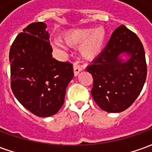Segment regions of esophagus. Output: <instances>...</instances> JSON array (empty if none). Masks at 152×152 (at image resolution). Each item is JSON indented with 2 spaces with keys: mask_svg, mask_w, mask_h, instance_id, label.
Segmentation results:
<instances>
[{
  "mask_svg": "<svg viewBox=\"0 0 152 152\" xmlns=\"http://www.w3.org/2000/svg\"><path fill=\"white\" fill-rule=\"evenodd\" d=\"M73 71H74V76H76L78 74H79L81 71H82V68L76 63H74L73 65Z\"/></svg>",
  "mask_w": 152,
  "mask_h": 152,
  "instance_id": "esophagus-1",
  "label": "esophagus"
}]
</instances>
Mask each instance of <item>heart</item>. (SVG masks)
Returning <instances> with one entry per match:
<instances>
[{"label": "heart", "instance_id": "obj_1", "mask_svg": "<svg viewBox=\"0 0 152 152\" xmlns=\"http://www.w3.org/2000/svg\"><path fill=\"white\" fill-rule=\"evenodd\" d=\"M63 41L71 47H78L80 57L86 60L92 61L100 56L105 48L107 40V31L102 26L95 28H70L63 33ZM53 45L57 49L64 50L65 46L59 40H53Z\"/></svg>", "mask_w": 152, "mask_h": 152}]
</instances>
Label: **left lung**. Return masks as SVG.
<instances>
[{"label":"left lung","mask_w":152,"mask_h":152,"mask_svg":"<svg viewBox=\"0 0 152 152\" xmlns=\"http://www.w3.org/2000/svg\"><path fill=\"white\" fill-rule=\"evenodd\" d=\"M124 55L127 60L123 58ZM86 70L94 78L91 94L99 107L108 112H123L133 104L146 81L142 44L137 35L121 25Z\"/></svg>","instance_id":"obj_1"}]
</instances>
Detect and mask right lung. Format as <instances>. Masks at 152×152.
Segmentation results:
<instances>
[{"mask_svg":"<svg viewBox=\"0 0 152 152\" xmlns=\"http://www.w3.org/2000/svg\"><path fill=\"white\" fill-rule=\"evenodd\" d=\"M46 24H29L10 50L11 89L25 108L40 117L56 114L74 76L72 63L52 57Z\"/></svg>","mask_w":152,"mask_h":152,"instance_id":"obj_1","label":"right lung"}]
</instances>
